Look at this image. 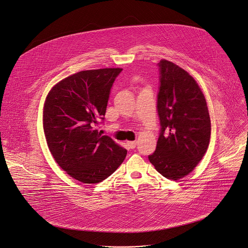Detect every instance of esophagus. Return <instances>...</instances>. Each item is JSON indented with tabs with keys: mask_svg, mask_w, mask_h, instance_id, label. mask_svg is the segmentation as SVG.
<instances>
[{
	"mask_svg": "<svg viewBox=\"0 0 248 248\" xmlns=\"http://www.w3.org/2000/svg\"><path fill=\"white\" fill-rule=\"evenodd\" d=\"M127 145H128V147L130 148V150H134V148L136 147V145H137V141H127Z\"/></svg>",
	"mask_w": 248,
	"mask_h": 248,
	"instance_id": "obj_1",
	"label": "esophagus"
}]
</instances>
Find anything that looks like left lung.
I'll use <instances>...</instances> for the list:
<instances>
[{
    "label": "left lung",
    "instance_id": "left-lung-1",
    "mask_svg": "<svg viewBox=\"0 0 248 248\" xmlns=\"http://www.w3.org/2000/svg\"><path fill=\"white\" fill-rule=\"evenodd\" d=\"M157 111L160 134L155 152L148 155L157 172L170 180L189 174L204 156L211 122L204 94L183 68L160 61Z\"/></svg>",
    "mask_w": 248,
    "mask_h": 248
}]
</instances>
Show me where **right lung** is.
I'll use <instances>...</instances> for the list:
<instances>
[{"instance_id": "1", "label": "right lung", "mask_w": 248, "mask_h": 248, "mask_svg": "<svg viewBox=\"0 0 248 248\" xmlns=\"http://www.w3.org/2000/svg\"><path fill=\"white\" fill-rule=\"evenodd\" d=\"M122 68L84 70L55 85L46 95L43 126L48 150L69 176L85 184L109 177L127 151L95 129L104 121L111 87Z\"/></svg>"}]
</instances>
